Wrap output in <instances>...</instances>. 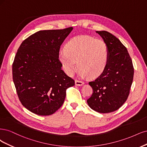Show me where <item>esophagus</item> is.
<instances>
[{
  "label": "esophagus",
  "instance_id": "1",
  "mask_svg": "<svg viewBox=\"0 0 147 147\" xmlns=\"http://www.w3.org/2000/svg\"><path fill=\"white\" fill-rule=\"evenodd\" d=\"M84 82L83 81H81V80H79L76 79L75 80V84L76 86H82V85H84Z\"/></svg>",
  "mask_w": 147,
  "mask_h": 147
}]
</instances>
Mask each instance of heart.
<instances>
[{"label":"heart","mask_w":147,"mask_h":147,"mask_svg":"<svg viewBox=\"0 0 147 147\" xmlns=\"http://www.w3.org/2000/svg\"><path fill=\"white\" fill-rule=\"evenodd\" d=\"M59 59L68 75L73 74L78 64L80 76L96 77L106 68L108 47L102 40L88 35L76 36L70 39L65 49L60 51Z\"/></svg>","instance_id":"obj_1"}]
</instances>
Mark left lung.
<instances>
[{
  "instance_id": "8db88e82",
  "label": "left lung",
  "mask_w": 147,
  "mask_h": 147,
  "mask_svg": "<svg viewBox=\"0 0 147 147\" xmlns=\"http://www.w3.org/2000/svg\"><path fill=\"white\" fill-rule=\"evenodd\" d=\"M96 32L107 44L109 60L105 71L89 82L93 93L87 102L92 109L106 113L117 111L127 100L134 67L126 48L117 37L106 31Z\"/></svg>"
}]
</instances>
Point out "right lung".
Wrapping results in <instances>:
<instances>
[{
    "instance_id": "1",
    "label": "right lung",
    "mask_w": 147,
    "mask_h": 147,
    "mask_svg": "<svg viewBox=\"0 0 147 147\" xmlns=\"http://www.w3.org/2000/svg\"><path fill=\"white\" fill-rule=\"evenodd\" d=\"M73 27L40 30L24 40L12 66L13 79L21 104L39 115L53 114L62 106L74 79L61 69V45Z\"/></svg>"
}]
</instances>
